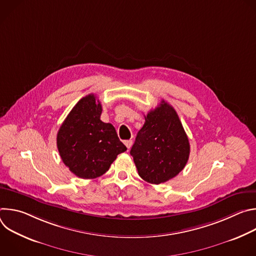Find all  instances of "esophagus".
<instances>
[{"label":"esophagus","mask_w":256,"mask_h":256,"mask_svg":"<svg viewBox=\"0 0 256 256\" xmlns=\"http://www.w3.org/2000/svg\"><path fill=\"white\" fill-rule=\"evenodd\" d=\"M124 144L126 146L128 149H130L132 147V140H124Z\"/></svg>","instance_id":"obj_1"}]
</instances>
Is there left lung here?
Returning a JSON list of instances; mask_svg holds the SVG:
<instances>
[{"label": "left lung", "instance_id": "1", "mask_svg": "<svg viewBox=\"0 0 256 256\" xmlns=\"http://www.w3.org/2000/svg\"><path fill=\"white\" fill-rule=\"evenodd\" d=\"M144 120L130 155L138 175L149 184H160L186 167L190 146L175 109L164 100Z\"/></svg>", "mask_w": 256, "mask_h": 256}]
</instances>
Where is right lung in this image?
Listing matches in <instances>:
<instances>
[{
  "instance_id": "right-lung-1",
  "label": "right lung",
  "mask_w": 256,
  "mask_h": 256,
  "mask_svg": "<svg viewBox=\"0 0 256 256\" xmlns=\"http://www.w3.org/2000/svg\"><path fill=\"white\" fill-rule=\"evenodd\" d=\"M102 106L94 94L83 97L62 124L56 144L64 164L83 179L103 175L126 151L112 124L100 120Z\"/></svg>"
}]
</instances>
